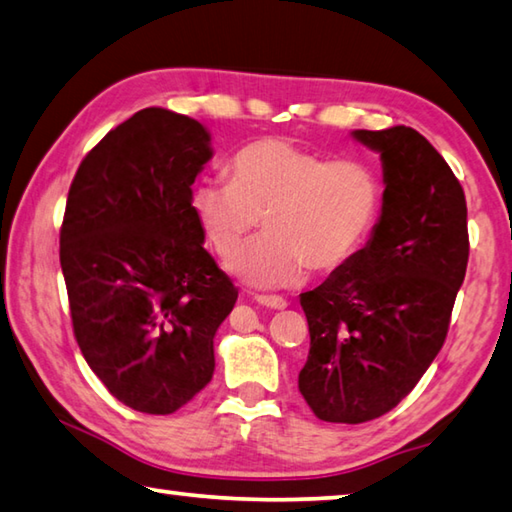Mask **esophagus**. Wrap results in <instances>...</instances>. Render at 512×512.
Masks as SVG:
<instances>
[{
  "mask_svg": "<svg viewBox=\"0 0 512 512\" xmlns=\"http://www.w3.org/2000/svg\"><path fill=\"white\" fill-rule=\"evenodd\" d=\"M255 302L266 306V309H275V311H282V309H286V306H288V302L284 300V297H280V295H257Z\"/></svg>",
  "mask_w": 512,
  "mask_h": 512,
  "instance_id": "1",
  "label": "esophagus"
}]
</instances>
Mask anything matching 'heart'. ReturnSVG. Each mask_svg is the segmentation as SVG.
<instances>
[{"label":"heart","mask_w":512,"mask_h":512,"mask_svg":"<svg viewBox=\"0 0 512 512\" xmlns=\"http://www.w3.org/2000/svg\"><path fill=\"white\" fill-rule=\"evenodd\" d=\"M230 181L203 179L192 188L194 217L230 271L253 288L304 282L309 268L333 271L347 264L374 228L380 181L360 161H329L286 138H257L232 154Z\"/></svg>","instance_id":"1"}]
</instances>
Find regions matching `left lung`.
<instances>
[{
	"label": "left lung",
	"mask_w": 512,
	"mask_h": 512,
	"mask_svg": "<svg viewBox=\"0 0 512 512\" xmlns=\"http://www.w3.org/2000/svg\"><path fill=\"white\" fill-rule=\"evenodd\" d=\"M380 154L383 208L365 248L300 295L311 349L297 387L327 423H365L412 392L448 336L468 266V208L425 136L356 129Z\"/></svg>",
	"instance_id": "obj_1"
}]
</instances>
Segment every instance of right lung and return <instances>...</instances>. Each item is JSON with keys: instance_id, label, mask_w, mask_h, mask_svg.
<instances>
[{"instance_id": "right-lung-1", "label": "right lung", "mask_w": 512, "mask_h": 512, "mask_svg": "<svg viewBox=\"0 0 512 512\" xmlns=\"http://www.w3.org/2000/svg\"><path fill=\"white\" fill-rule=\"evenodd\" d=\"M212 159L199 120L147 107L82 159L60 230L73 333L111 396L172 414L210 383L237 288L203 248L190 194Z\"/></svg>"}]
</instances>
